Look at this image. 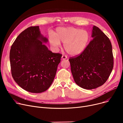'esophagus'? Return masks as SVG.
I'll return each instance as SVG.
<instances>
[{
  "instance_id": "1",
  "label": "esophagus",
  "mask_w": 123,
  "mask_h": 123,
  "mask_svg": "<svg viewBox=\"0 0 123 123\" xmlns=\"http://www.w3.org/2000/svg\"><path fill=\"white\" fill-rule=\"evenodd\" d=\"M67 57L66 56L63 55L62 56V57H61V59H62V60H65V59H67Z\"/></svg>"
}]
</instances>
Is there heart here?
I'll return each instance as SVG.
<instances>
[{"mask_svg":"<svg viewBox=\"0 0 123 123\" xmlns=\"http://www.w3.org/2000/svg\"><path fill=\"white\" fill-rule=\"evenodd\" d=\"M90 39L88 32L73 27L58 28L53 34L50 35L48 40L51 46L57 48L64 43V48L69 55L80 54L86 49Z\"/></svg>","mask_w":123,"mask_h":123,"instance_id":"b5f03b06","label":"heart"}]
</instances>
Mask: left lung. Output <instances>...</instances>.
<instances>
[{
    "instance_id": "obj_1",
    "label": "left lung",
    "mask_w": 123,
    "mask_h": 123,
    "mask_svg": "<svg viewBox=\"0 0 123 123\" xmlns=\"http://www.w3.org/2000/svg\"><path fill=\"white\" fill-rule=\"evenodd\" d=\"M85 50L69 59L74 81L80 87L91 90L106 82L113 68L112 44L109 38L96 26Z\"/></svg>"
}]
</instances>
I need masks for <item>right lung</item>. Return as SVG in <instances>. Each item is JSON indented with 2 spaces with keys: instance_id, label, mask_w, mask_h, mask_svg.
<instances>
[{
  "instance_id": "add662e5",
  "label": "right lung",
  "mask_w": 123,
  "mask_h": 123,
  "mask_svg": "<svg viewBox=\"0 0 123 123\" xmlns=\"http://www.w3.org/2000/svg\"><path fill=\"white\" fill-rule=\"evenodd\" d=\"M47 42L38 26H31L22 31L11 47L12 77L28 92L40 93L46 91L55 77L62 54L49 50L43 44Z\"/></svg>"
}]
</instances>
